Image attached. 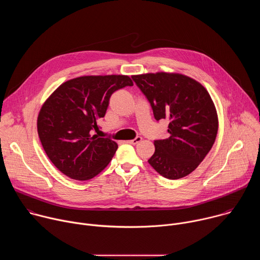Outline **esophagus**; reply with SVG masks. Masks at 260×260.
<instances>
[{
    "mask_svg": "<svg viewBox=\"0 0 260 260\" xmlns=\"http://www.w3.org/2000/svg\"><path fill=\"white\" fill-rule=\"evenodd\" d=\"M142 141V138L141 137H136L134 140H129V141H127V143H129V144H132V145H136V144H138L139 142H141Z\"/></svg>",
    "mask_w": 260,
    "mask_h": 260,
    "instance_id": "34e87169",
    "label": "esophagus"
}]
</instances>
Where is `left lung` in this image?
Here are the masks:
<instances>
[{
  "label": "left lung",
  "mask_w": 260,
  "mask_h": 260,
  "mask_svg": "<svg viewBox=\"0 0 260 260\" xmlns=\"http://www.w3.org/2000/svg\"><path fill=\"white\" fill-rule=\"evenodd\" d=\"M149 102L154 118L168 119L169 138L154 140L148 162L162 177L176 180L193 172L211 150L218 132L214 103L206 88L181 74L132 77Z\"/></svg>",
  "instance_id": "obj_1"
}]
</instances>
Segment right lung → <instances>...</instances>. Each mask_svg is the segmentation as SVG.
I'll return each instance as SVG.
<instances>
[{
	"mask_svg": "<svg viewBox=\"0 0 260 260\" xmlns=\"http://www.w3.org/2000/svg\"><path fill=\"white\" fill-rule=\"evenodd\" d=\"M128 76H83L62 83L44 103L38 134L51 162L66 176L85 181L101 173L118 145L94 132L116 90L133 86Z\"/></svg>",
	"mask_w": 260,
	"mask_h": 260,
	"instance_id": "1",
	"label": "right lung"
}]
</instances>
